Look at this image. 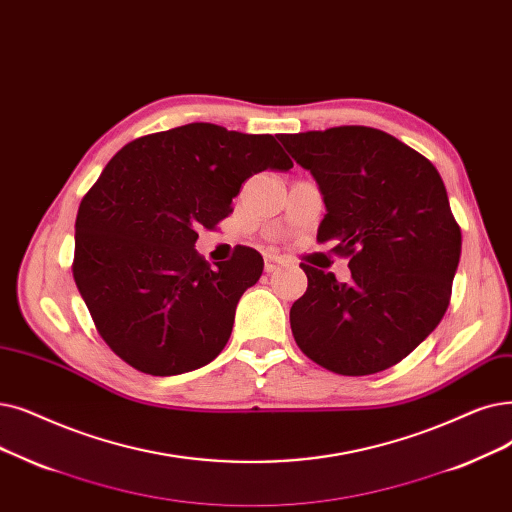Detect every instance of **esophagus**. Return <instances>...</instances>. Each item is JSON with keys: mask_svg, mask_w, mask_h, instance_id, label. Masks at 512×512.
I'll list each match as a JSON object with an SVG mask.
<instances>
[{"mask_svg": "<svg viewBox=\"0 0 512 512\" xmlns=\"http://www.w3.org/2000/svg\"><path fill=\"white\" fill-rule=\"evenodd\" d=\"M280 268H284V261H282L280 257H265V272L274 274V272H278Z\"/></svg>", "mask_w": 512, "mask_h": 512, "instance_id": "34e87169", "label": "esophagus"}]
</instances>
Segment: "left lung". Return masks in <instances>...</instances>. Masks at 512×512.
Returning a JSON list of instances; mask_svg holds the SVG:
<instances>
[{
  "label": "left lung",
  "instance_id": "1",
  "mask_svg": "<svg viewBox=\"0 0 512 512\" xmlns=\"http://www.w3.org/2000/svg\"><path fill=\"white\" fill-rule=\"evenodd\" d=\"M316 177L320 242L349 257V282L301 263L307 291L291 307L299 349L322 368L366 376L402 362L450 305L462 234L439 171L389 133L343 125L282 133Z\"/></svg>",
  "mask_w": 512,
  "mask_h": 512
}]
</instances>
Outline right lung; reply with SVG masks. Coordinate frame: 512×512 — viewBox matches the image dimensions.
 <instances>
[{
    "instance_id": "obj_1",
    "label": "right lung",
    "mask_w": 512,
    "mask_h": 512,
    "mask_svg": "<svg viewBox=\"0 0 512 512\" xmlns=\"http://www.w3.org/2000/svg\"><path fill=\"white\" fill-rule=\"evenodd\" d=\"M293 161L270 133L188 123L123 146L83 196L73 276L106 345L152 376L201 368L226 347L263 259L240 247L209 265L198 228L232 213L244 180Z\"/></svg>"
}]
</instances>
